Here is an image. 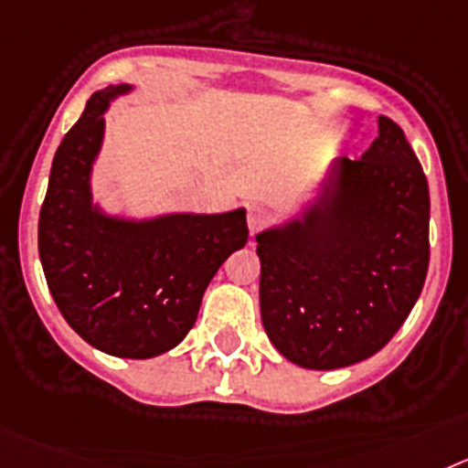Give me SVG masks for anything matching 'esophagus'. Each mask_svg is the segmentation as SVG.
Instances as JSON below:
<instances>
[{
	"label": "esophagus",
	"instance_id": "obj_1",
	"mask_svg": "<svg viewBox=\"0 0 468 468\" xmlns=\"http://www.w3.org/2000/svg\"><path fill=\"white\" fill-rule=\"evenodd\" d=\"M263 223H266V209L259 205H251L250 209H247V226H250V233L254 235L257 230H261Z\"/></svg>",
	"mask_w": 468,
	"mask_h": 468
}]
</instances>
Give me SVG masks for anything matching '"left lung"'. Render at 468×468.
Listing matches in <instances>:
<instances>
[{
  "label": "left lung",
  "instance_id": "left-lung-1",
  "mask_svg": "<svg viewBox=\"0 0 468 468\" xmlns=\"http://www.w3.org/2000/svg\"><path fill=\"white\" fill-rule=\"evenodd\" d=\"M360 160H332L302 209L257 233L261 323L306 369L375 356L429 271V184L403 129L379 117Z\"/></svg>",
  "mask_w": 468,
  "mask_h": 468
}]
</instances>
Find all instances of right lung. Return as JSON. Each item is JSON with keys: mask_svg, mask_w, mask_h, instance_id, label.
Listing matches in <instances>:
<instances>
[{"mask_svg": "<svg viewBox=\"0 0 468 468\" xmlns=\"http://www.w3.org/2000/svg\"><path fill=\"white\" fill-rule=\"evenodd\" d=\"M132 91V84H111L93 93L60 141L39 211V259L56 306L77 335L108 356L145 360L184 341L207 284L247 245L250 230L245 207L141 218L93 202L105 112Z\"/></svg>", "mask_w": 468, "mask_h": 468, "instance_id": "obj_1", "label": "right lung"}]
</instances>
